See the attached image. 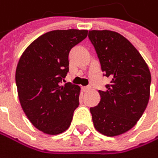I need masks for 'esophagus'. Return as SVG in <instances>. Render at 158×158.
Returning <instances> with one entry per match:
<instances>
[{
    "instance_id": "1",
    "label": "esophagus",
    "mask_w": 158,
    "mask_h": 158,
    "mask_svg": "<svg viewBox=\"0 0 158 158\" xmlns=\"http://www.w3.org/2000/svg\"><path fill=\"white\" fill-rule=\"evenodd\" d=\"M83 91H89L90 89V86H87V87H83L82 88Z\"/></svg>"
}]
</instances>
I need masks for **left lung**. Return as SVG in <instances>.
Segmentation results:
<instances>
[{"label":"left lung","instance_id":"1","mask_svg":"<svg viewBox=\"0 0 158 158\" xmlns=\"http://www.w3.org/2000/svg\"><path fill=\"white\" fill-rule=\"evenodd\" d=\"M103 76L110 79L100 101L90 108L95 128L115 136L131 129L148 106L151 74L140 53L121 34L111 31H89Z\"/></svg>","mask_w":158,"mask_h":158}]
</instances>
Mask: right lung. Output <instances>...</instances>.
Here are the masks:
<instances>
[{
  "instance_id": "obj_1",
  "label": "right lung",
  "mask_w": 158,
  "mask_h": 158,
  "mask_svg": "<svg viewBox=\"0 0 158 158\" xmlns=\"http://www.w3.org/2000/svg\"><path fill=\"white\" fill-rule=\"evenodd\" d=\"M86 30H57L36 39L22 53L15 80L22 108L31 124L49 135L66 131L78 108L80 88L62 84L69 54L86 37Z\"/></svg>"
}]
</instances>
